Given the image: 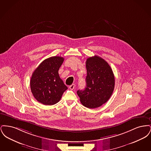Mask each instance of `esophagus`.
I'll list each match as a JSON object with an SVG mask.
<instances>
[{
	"label": "esophagus",
	"instance_id": "1",
	"mask_svg": "<svg viewBox=\"0 0 151 151\" xmlns=\"http://www.w3.org/2000/svg\"><path fill=\"white\" fill-rule=\"evenodd\" d=\"M75 84H72V85H71L70 86H69V88H70V89H71V90H73L74 88H75Z\"/></svg>",
	"mask_w": 151,
	"mask_h": 151
}]
</instances>
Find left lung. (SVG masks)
Listing matches in <instances>:
<instances>
[{"label": "left lung", "mask_w": 151, "mask_h": 151, "mask_svg": "<svg viewBox=\"0 0 151 151\" xmlns=\"http://www.w3.org/2000/svg\"><path fill=\"white\" fill-rule=\"evenodd\" d=\"M86 87L78 90V95L86 108H99L106 102L113 92L115 85L114 73L110 66L97 55L86 60Z\"/></svg>", "instance_id": "8db88e82"}]
</instances>
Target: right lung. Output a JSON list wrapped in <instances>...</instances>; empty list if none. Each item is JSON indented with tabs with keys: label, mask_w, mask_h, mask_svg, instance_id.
Instances as JSON below:
<instances>
[{
	"label": "right lung",
	"mask_w": 151,
	"mask_h": 151,
	"mask_svg": "<svg viewBox=\"0 0 151 151\" xmlns=\"http://www.w3.org/2000/svg\"><path fill=\"white\" fill-rule=\"evenodd\" d=\"M64 61L61 57L46 59L32 73L30 84L37 100L45 105L58 102L68 88L60 78L58 71Z\"/></svg>",
	"instance_id": "add662e5"
}]
</instances>
